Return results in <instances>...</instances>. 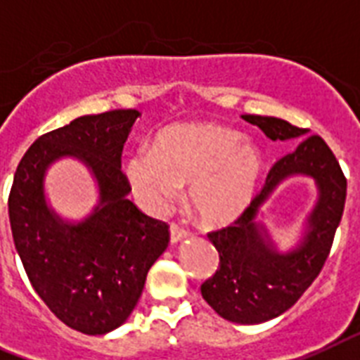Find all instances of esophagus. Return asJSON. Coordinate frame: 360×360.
<instances>
[{
	"label": "esophagus",
	"instance_id": "34e87169",
	"mask_svg": "<svg viewBox=\"0 0 360 360\" xmlns=\"http://www.w3.org/2000/svg\"><path fill=\"white\" fill-rule=\"evenodd\" d=\"M188 236V231L185 229V227L177 226V224H172L170 226V242L172 244H177L179 240H183V238H186Z\"/></svg>",
	"mask_w": 360,
	"mask_h": 360
}]
</instances>
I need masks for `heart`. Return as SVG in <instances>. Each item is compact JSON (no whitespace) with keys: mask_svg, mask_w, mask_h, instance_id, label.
<instances>
[{"mask_svg":"<svg viewBox=\"0 0 360 360\" xmlns=\"http://www.w3.org/2000/svg\"><path fill=\"white\" fill-rule=\"evenodd\" d=\"M264 160L251 140L218 124H175L157 133L151 150L127 162L140 207L162 214L188 185V203L207 227L229 226L255 198Z\"/></svg>","mask_w":360,"mask_h":360,"instance_id":"heart-1","label":"heart"}]
</instances>
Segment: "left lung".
<instances>
[{
  "label": "left lung",
  "mask_w": 360,
  "mask_h": 360,
  "mask_svg": "<svg viewBox=\"0 0 360 360\" xmlns=\"http://www.w3.org/2000/svg\"><path fill=\"white\" fill-rule=\"evenodd\" d=\"M270 140L302 139L307 129L274 116L244 114ZM292 174L312 176L319 201L307 219L306 233L294 250L281 254L265 228L256 221L258 209ZM347 181L337 157L322 136L303 139L292 153L271 166L262 190L235 224L209 233L220 266L201 285V296L221 318L235 323H262L288 311L322 271L346 203Z\"/></svg>",
  "instance_id": "obj_1"
}]
</instances>
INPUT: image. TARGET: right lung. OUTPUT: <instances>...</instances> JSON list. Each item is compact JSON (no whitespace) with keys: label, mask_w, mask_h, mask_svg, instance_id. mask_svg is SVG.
I'll use <instances>...</instances> for the list:
<instances>
[{"label":"right lung","mask_w":360,"mask_h":360,"mask_svg":"<svg viewBox=\"0 0 360 360\" xmlns=\"http://www.w3.org/2000/svg\"><path fill=\"white\" fill-rule=\"evenodd\" d=\"M139 116L134 109L90 114L38 136L8 195L14 246L34 292L60 322L84 335H105L129 318L170 242L165 221L127 200L122 151ZM63 156L81 160L98 183V205L77 224L64 222L43 195L45 172Z\"/></svg>","instance_id":"add662e5"}]
</instances>
